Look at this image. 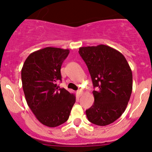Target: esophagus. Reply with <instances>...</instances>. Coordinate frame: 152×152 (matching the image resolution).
<instances>
[{"label": "esophagus", "mask_w": 152, "mask_h": 152, "mask_svg": "<svg viewBox=\"0 0 152 152\" xmlns=\"http://www.w3.org/2000/svg\"><path fill=\"white\" fill-rule=\"evenodd\" d=\"M77 93H78V95H79V96H82V90H79L77 91Z\"/></svg>", "instance_id": "obj_1"}]
</instances>
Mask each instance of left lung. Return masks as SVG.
Instances as JSON below:
<instances>
[{
	"mask_svg": "<svg viewBox=\"0 0 152 152\" xmlns=\"http://www.w3.org/2000/svg\"><path fill=\"white\" fill-rule=\"evenodd\" d=\"M93 87L94 104L86 110L87 119L98 126L115 121L126 108L132 91V73L121 52L105 45L79 48Z\"/></svg>",
	"mask_w": 152,
	"mask_h": 152,
	"instance_id": "8db88e82",
	"label": "left lung"
}]
</instances>
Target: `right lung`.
Here are the masks:
<instances>
[{
  "label": "right lung",
  "instance_id": "1",
  "mask_svg": "<svg viewBox=\"0 0 152 152\" xmlns=\"http://www.w3.org/2000/svg\"><path fill=\"white\" fill-rule=\"evenodd\" d=\"M68 49L46 47L27 57L21 70L23 89L29 108L43 125L56 127L66 122L76 96L56 82Z\"/></svg>",
  "mask_w": 152,
  "mask_h": 152
}]
</instances>
